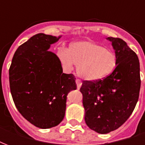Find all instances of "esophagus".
Returning a JSON list of instances; mask_svg holds the SVG:
<instances>
[{
    "mask_svg": "<svg viewBox=\"0 0 145 145\" xmlns=\"http://www.w3.org/2000/svg\"><path fill=\"white\" fill-rule=\"evenodd\" d=\"M76 85H77V87H78V88H81V86H82V82L80 81V80H78V79H76Z\"/></svg>",
    "mask_w": 145,
    "mask_h": 145,
    "instance_id": "obj_1",
    "label": "esophagus"
}]
</instances>
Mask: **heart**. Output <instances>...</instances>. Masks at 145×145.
Segmentation results:
<instances>
[{
	"mask_svg": "<svg viewBox=\"0 0 145 145\" xmlns=\"http://www.w3.org/2000/svg\"><path fill=\"white\" fill-rule=\"evenodd\" d=\"M57 57L65 69L71 71L75 64L78 76L91 82L107 78L117 65L114 52L89 41L73 42L69 50L60 48L57 50Z\"/></svg>",
	"mask_w": 145,
	"mask_h": 145,
	"instance_id": "heart-1",
	"label": "heart"
}]
</instances>
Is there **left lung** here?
Returning <instances> with one entry per match:
<instances>
[{
  "label": "left lung",
  "instance_id": "left-lung-1",
  "mask_svg": "<svg viewBox=\"0 0 145 145\" xmlns=\"http://www.w3.org/2000/svg\"><path fill=\"white\" fill-rule=\"evenodd\" d=\"M117 57L113 72L98 82H85L83 95L85 120L99 134L118 129L130 117L136 106L140 88V63L137 54L120 38L108 37Z\"/></svg>",
  "mask_w": 145,
  "mask_h": 145
}]
</instances>
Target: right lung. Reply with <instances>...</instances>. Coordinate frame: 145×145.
Masks as SVG:
<instances>
[{
    "label": "right lung",
    "instance_id": "add662e5",
    "mask_svg": "<svg viewBox=\"0 0 145 145\" xmlns=\"http://www.w3.org/2000/svg\"><path fill=\"white\" fill-rule=\"evenodd\" d=\"M61 36L39 33L15 51L9 69L14 105L24 118L42 129L63 120L67 95L77 85L72 74H64L59 58L49 51Z\"/></svg>",
    "mask_w": 145,
    "mask_h": 145
}]
</instances>
